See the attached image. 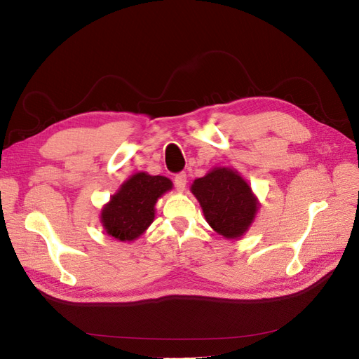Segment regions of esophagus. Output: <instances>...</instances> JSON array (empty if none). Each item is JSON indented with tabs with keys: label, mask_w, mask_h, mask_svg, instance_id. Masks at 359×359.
<instances>
[{
	"label": "esophagus",
	"mask_w": 359,
	"mask_h": 359,
	"mask_svg": "<svg viewBox=\"0 0 359 359\" xmlns=\"http://www.w3.org/2000/svg\"><path fill=\"white\" fill-rule=\"evenodd\" d=\"M186 183H188V180H186V175H184V173L176 175V177H175V186H176V189H177L179 192H183V191H184Z\"/></svg>",
	"instance_id": "34e87169"
}]
</instances>
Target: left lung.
Instances as JSON below:
<instances>
[{"label":"left lung","mask_w":359,"mask_h":359,"mask_svg":"<svg viewBox=\"0 0 359 359\" xmlns=\"http://www.w3.org/2000/svg\"><path fill=\"white\" fill-rule=\"evenodd\" d=\"M191 192L212 230L231 241L245 235L259 208L251 186L230 167H214L204 177L195 179Z\"/></svg>","instance_id":"obj_1"}]
</instances>
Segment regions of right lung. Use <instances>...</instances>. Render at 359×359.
Segmentation results:
<instances>
[{
    "mask_svg": "<svg viewBox=\"0 0 359 359\" xmlns=\"http://www.w3.org/2000/svg\"><path fill=\"white\" fill-rule=\"evenodd\" d=\"M171 189L173 182L164 176H151L145 171L130 176L101 210L107 235L120 242L136 241L152 224L157 201Z\"/></svg>",
    "mask_w": 359,
    "mask_h": 359,
    "instance_id": "1",
    "label": "right lung"
}]
</instances>
